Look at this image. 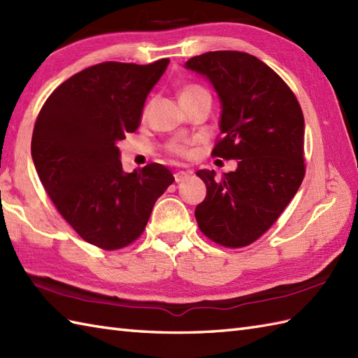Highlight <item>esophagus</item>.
Returning <instances> with one entry per match:
<instances>
[{"label": "esophagus", "mask_w": 358, "mask_h": 358, "mask_svg": "<svg viewBox=\"0 0 358 358\" xmlns=\"http://www.w3.org/2000/svg\"><path fill=\"white\" fill-rule=\"evenodd\" d=\"M191 173H192V171H177L173 173V177H175V181L180 183V181H185Z\"/></svg>", "instance_id": "obj_1"}]
</instances>
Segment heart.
I'll list each match as a JSON object with an SVG mask.
<instances>
[{"label":"heart","instance_id":"obj_1","mask_svg":"<svg viewBox=\"0 0 358 358\" xmlns=\"http://www.w3.org/2000/svg\"><path fill=\"white\" fill-rule=\"evenodd\" d=\"M199 94H208L206 89H203L201 86H196V85H187L185 87H181L180 90V100H183V98H189V96H194V95H199ZM169 150L175 155H181L185 157L187 155L189 152V143L186 141H173L169 144Z\"/></svg>","mask_w":358,"mask_h":358}]
</instances>
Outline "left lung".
Instances as JSON below:
<instances>
[{
	"instance_id": "8db88e82",
	"label": "left lung",
	"mask_w": 358,
	"mask_h": 358,
	"mask_svg": "<svg viewBox=\"0 0 358 358\" xmlns=\"http://www.w3.org/2000/svg\"><path fill=\"white\" fill-rule=\"evenodd\" d=\"M185 67L210 83L222 106V140L212 155L238 159L220 180L214 171L196 172L206 185L196 223L218 245L248 246L275 223L305 177L301 108L286 83L249 53L208 52Z\"/></svg>"
}]
</instances>
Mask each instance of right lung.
<instances>
[{
	"instance_id": "obj_1",
	"label": "right lung",
	"mask_w": 358,
	"mask_h": 358,
	"mask_svg": "<svg viewBox=\"0 0 358 358\" xmlns=\"http://www.w3.org/2000/svg\"><path fill=\"white\" fill-rule=\"evenodd\" d=\"M169 59L101 63L53 90L36 118L32 159L59 214L83 240L120 249L140 237L154 204L175 178L150 163L127 173L118 141L141 123L149 92Z\"/></svg>"
}]
</instances>
